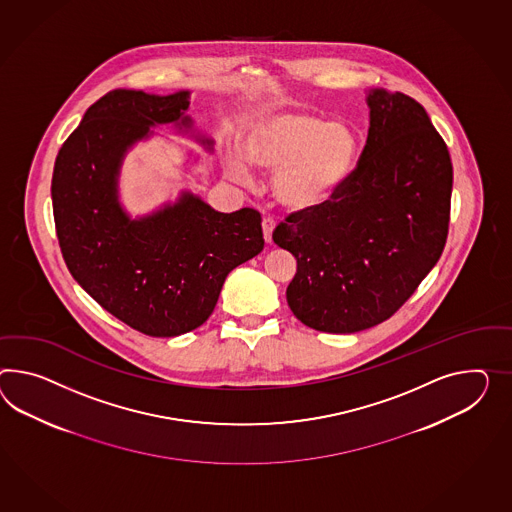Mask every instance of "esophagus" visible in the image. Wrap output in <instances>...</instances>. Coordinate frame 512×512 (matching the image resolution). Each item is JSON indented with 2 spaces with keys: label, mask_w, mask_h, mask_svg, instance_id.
Instances as JSON below:
<instances>
[{
  "label": "esophagus",
  "mask_w": 512,
  "mask_h": 512,
  "mask_svg": "<svg viewBox=\"0 0 512 512\" xmlns=\"http://www.w3.org/2000/svg\"><path fill=\"white\" fill-rule=\"evenodd\" d=\"M275 224V219H273L271 215L263 217V237H265V241H267V243H271V241H273V230H275Z\"/></svg>",
  "instance_id": "obj_1"
}]
</instances>
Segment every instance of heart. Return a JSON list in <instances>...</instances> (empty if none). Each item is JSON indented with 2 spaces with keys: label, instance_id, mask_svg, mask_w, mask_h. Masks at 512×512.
Returning a JSON list of instances; mask_svg holds the SVG:
<instances>
[{
  "label": "heart",
  "instance_id": "heart-1",
  "mask_svg": "<svg viewBox=\"0 0 512 512\" xmlns=\"http://www.w3.org/2000/svg\"><path fill=\"white\" fill-rule=\"evenodd\" d=\"M243 154L252 165L276 169L275 197L291 211H310L327 204L349 180L356 165L358 141L341 122H325L301 111L267 113L250 124ZM228 174L249 182V169L232 158Z\"/></svg>",
  "mask_w": 512,
  "mask_h": 512
}]
</instances>
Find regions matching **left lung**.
<instances>
[{"instance_id": "1", "label": "left lung", "mask_w": 512, "mask_h": 512, "mask_svg": "<svg viewBox=\"0 0 512 512\" xmlns=\"http://www.w3.org/2000/svg\"><path fill=\"white\" fill-rule=\"evenodd\" d=\"M367 104L366 146L349 180L273 232L297 258L291 312L332 334L390 319L440 260L449 232L453 165L423 105L384 89L369 92Z\"/></svg>"}]
</instances>
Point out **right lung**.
Here are the masks:
<instances>
[{
    "label": "right lung",
    "instance_id": "obj_1",
    "mask_svg": "<svg viewBox=\"0 0 512 512\" xmlns=\"http://www.w3.org/2000/svg\"><path fill=\"white\" fill-rule=\"evenodd\" d=\"M187 98V91L107 92L87 109L53 167L55 232L70 275L109 314L154 338L200 327L228 273L263 249L262 215L254 208L219 213L189 193L139 221L120 208L124 152L148 137L150 126L189 128Z\"/></svg>",
    "mask_w": 512,
    "mask_h": 512
}]
</instances>
